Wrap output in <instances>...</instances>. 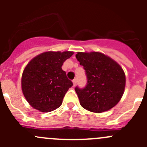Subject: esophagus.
<instances>
[{
    "label": "esophagus",
    "instance_id": "obj_1",
    "mask_svg": "<svg viewBox=\"0 0 147 147\" xmlns=\"http://www.w3.org/2000/svg\"><path fill=\"white\" fill-rule=\"evenodd\" d=\"M72 83H73V86L75 87V85H76L77 84V80L76 79H74L73 80H72Z\"/></svg>",
    "mask_w": 147,
    "mask_h": 147
}]
</instances>
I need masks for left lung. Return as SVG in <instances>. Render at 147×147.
Segmentation results:
<instances>
[{"label": "left lung", "mask_w": 147, "mask_h": 147, "mask_svg": "<svg viewBox=\"0 0 147 147\" xmlns=\"http://www.w3.org/2000/svg\"><path fill=\"white\" fill-rule=\"evenodd\" d=\"M76 58L87 75V85L75 87L81 106L94 113L112 109L121 100L125 88L124 70L117 62L98 52H78Z\"/></svg>", "instance_id": "1"}]
</instances>
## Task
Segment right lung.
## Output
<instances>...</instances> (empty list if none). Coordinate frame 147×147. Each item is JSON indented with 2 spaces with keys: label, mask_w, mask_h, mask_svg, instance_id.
Instances as JSON below:
<instances>
[{
  "label": "right lung",
  "mask_w": 147,
  "mask_h": 147,
  "mask_svg": "<svg viewBox=\"0 0 147 147\" xmlns=\"http://www.w3.org/2000/svg\"><path fill=\"white\" fill-rule=\"evenodd\" d=\"M73 53L45 52L26 65L22 75V91L32 107L48 112L60 107L66 92L73 85L62 66Z\"/></svg>",
  "instance_id": "obj_1"
}]
</instances>
